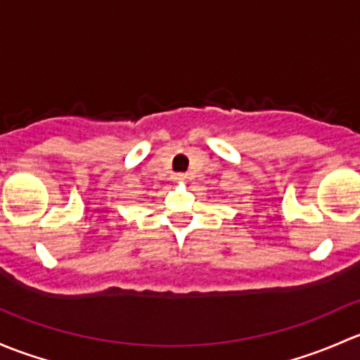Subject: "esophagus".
I'll return each mask as SVG.
<instances>
[{"instance_id":"obj_1","label":"esophagus","mask_w":360,"mask_h":360,"mask_svg":"<svg viewBox=\"0 0 360 360\" xmlns=\"http://www.w3.org/2000/svg\"><path fill=\"white\" fill-rule=\"evenodd\" d=\"M176 179H179V180H185V179H187V176H185V175H184V173H180V175H179V176H176Z\"/></svg>"}]
</instances>
